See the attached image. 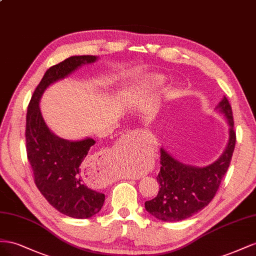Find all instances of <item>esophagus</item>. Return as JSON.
Returning a JSON list of instances; mask_svg holds the SVG:
<instances>
[{
  "mask_svg": "<svg viewBox=\"0 0 256 256\" xmlns=\"http://www.w3.org/2000/svg\"><path fill=\"white\" fill-rule=\"evenodd\" d=\"M134 140H135V135H134V134L128 135L126 137L123 138V142L126 144L128 146V144H134ZM134 179H138V177H137V178H134Z\"/></svg>",
  "mask_w": 256,
  "mask_h": 256,
  "instance_id": "1",
  "label": "esophagus"
}]
</instances>
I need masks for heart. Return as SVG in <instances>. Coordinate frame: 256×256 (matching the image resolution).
<instances>
[{
  "label": "heart",
  "mask_w": 256,
  "mask_h": 256,
  "mask_svg": "<svg viewBox=\"0 0 256 256\" xmlns=\"http://www.w3.org/2000/svg\"><path fill=\"white\" fill-rule=\"evenodd\" d=\"M154 80L156 82H163V78L160 76H156L154 77ZM137 172L136 170H126V174H128V176H130V174H135Z\"/></svg>",
  "instance_id": "1"
}]
</instances>
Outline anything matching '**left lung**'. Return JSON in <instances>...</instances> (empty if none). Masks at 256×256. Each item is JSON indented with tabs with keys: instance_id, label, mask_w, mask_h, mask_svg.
<instances>
[{
	"instance_id": "left-lung-1",
	"label": "left lung",
	"mask_w": 256,
	"mask_h": 256,
	"mask_svg": "<svg viewBox=\"0 0 256 256\" xmlns=\"http://www.w3.org/2000/svg\"><path fill=\"white\" fill-rule=\"evenodd\" d=\"M218 108L230 124V142L222 156L206 167L184 165L160 149V168L156 176L158 195L144 202L146 210L158 220L177 222L205 208L214 200L228 172L236 144L232 106L224 96Z\"/></svg>"
}]
</instances>
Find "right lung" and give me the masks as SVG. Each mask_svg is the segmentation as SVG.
I'll use <instances>...</instances> for the list:
<instances>
[{
	"mask_svg": "<svg viewBox=\"0 0 256 256\" xmlns=\"http://www.w3.org/2000/svg\"><path fill=\"white\" fill-rule=\"evenodd\" d=\"M96 60L94 56H75L49 68L36 86L26 112V148L35 184L51 206L76 218L96 214L105 200V195L88 188L82 178L89 165L86 154L96 142L92 138L68 142L51 133L38 103L50 84Z\"/></svg>",
	"mask_w": 256,
	"mask_h": 256,
	"instance_id": "right-lung-1",
	"label": "right lung"
}]
</instances>
